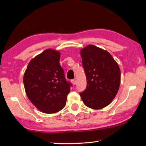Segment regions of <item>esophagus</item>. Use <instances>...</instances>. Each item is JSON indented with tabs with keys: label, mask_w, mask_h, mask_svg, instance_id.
<instances>
[{
	"label": "esophagus",
	"mask_w": 146,
	"mask_h": 146,
	"mask_svg": "<svg viewBox=\"0 0 146 146\" xmlns=\"http://www.w3.org/2000/svg\"><path fill=\"white\" fill-rule=\"evenodd\" d=\"M71 82H72V83L73 84H75L76 83V79H72V80H71Z\"/></svg>",
	"instance_id": "1"
}]
</instances>
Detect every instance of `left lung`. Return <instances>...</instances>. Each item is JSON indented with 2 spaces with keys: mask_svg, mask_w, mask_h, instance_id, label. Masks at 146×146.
<instances>
[{
  "mask_svg": "<svg viewBox=\"0 0 146 146\" xmlns=\"http://www.w3.org/2000/svg\"><path fill=\"white\" fill-rule=\"evenodd\" d=\"M81 56L87 86L79 94L85 106L93 109L104 108L111 104L119 90V66L109 52L94 45L82 49Z\"/></svg>",
  "mask_w": 146,
  "mask_h": 146,
  "instance_id": "1",
  "label": "left lung"
}]
</instances>
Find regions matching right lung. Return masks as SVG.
I'll use <instances>...</instances> for the list:
<instances>
[{"mask_svg": "<svg viewBox=\"0 0 146 146\" xmlns=\"http://www.w3.org/2000/svg\"><path fill=\"white\" fill-rule=\"evenodd\" d=\"M58 51L48 49L30 62L23 77L27 95L44 113L58 112L65 107L72 83L65 79Z\"/></svg>", "mask_w": 146, "mask_h": 146, "instance_id": "add662e5", "label": "right lung"}]
</instances>
